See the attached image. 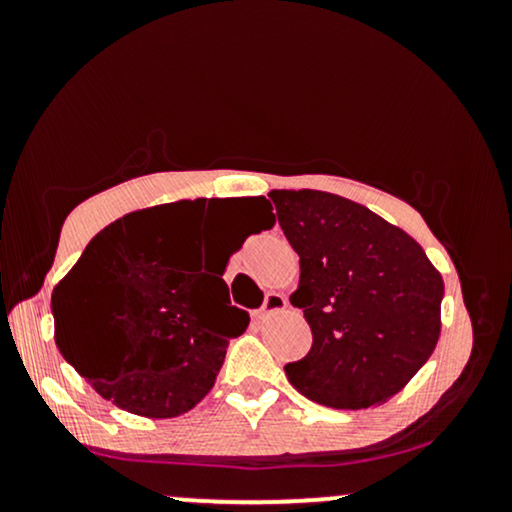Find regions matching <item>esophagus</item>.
Segmentation results:
<instances>
[{"label": "esophagus", "mask_w": 512, "mask_h": 512, "mask_svg": "<svg viewBox=\"0 0 512 512\" xmlns=\"http://www.w3.org/2000/svg\"><path fill=\"white\" fill-rule=\"evenodd\" d=\"M286 305H289V303H286V298L281 296V293H267V296H264L262 308L257 310V315H260V317H269V315L279 313V310H284Z\"/></svg>", "instance_id": "esophagus-1"}]
</instances>
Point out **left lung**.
Instances as JSON below:
<instances>
[{"label": "left lung", "mask_w": 512, "mask_h": 512, "mask_svg": "<svg viewBox=\"0 0 512 512\" xmlns=\"http://www.w3.org/2000/svg\"><path fill=\"white\" fill-rule=\"evenodd\" d=\"M276 219L301 257L313 346L286 363L301 395L366 409L397 395L438 344L443 279L424 248L378 214L320 190H272Z\"/></svg>", "instance_id": "1"}]
</instances>
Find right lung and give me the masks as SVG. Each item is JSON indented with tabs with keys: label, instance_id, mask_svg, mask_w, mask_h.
Returning <instances> with one entry per match:
<instances>
[{
	"label": "right lung",
	"instance_id": "add662e5",
	"mask_svg": "<svg viewBox=\"0 0 512 512\" xmlns=\"http://www.w3.org/2000/svg\"><path fill=\"white\" fill-rule=\"evenodd\" d=\"M252 231L274 223L264 197L195 199L134 211L105 226L52 293L55 342L64 361L129 414L170 419L214 385L228 342L250 315L231 305L223 269L233 250L221 238L202 272V226L223 209ZM228 214V211H226Z\"/></svg>",
	"mask_w": 512,
	"mask_h": 512
}]
</instances>
